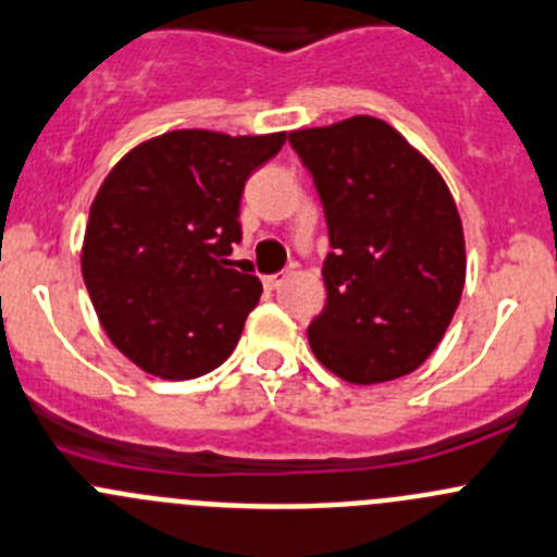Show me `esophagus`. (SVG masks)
<instances>
[{"instance_id": "34e87169", "label": "esophagus", "mask_w": 557, "mask_h": 557, "mask_svg": "<svg viewBox=\"0 0 557 557\" xmlns=\"http://www.w3.org/2000/svg\"><path fill=\"white\" fill-rule=\"evenodd\" d=\"M288 280V272H280V274H269V277H263V285H267L269 290H277L280 285Z\"/></svg>"}]
</instances>
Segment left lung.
I'll return each mask as SVG.
<instances>
[{
  "mask_svg": "<svg viewBox=\"0 0 557 557\" xmlns=\"http://www.w3.org/2000/svg\"><path fill=\"white\" fill-rule=\"evenodd\" d=\"M332 252L312 354L350 383L408 375L444 337L466 283V239L438 171L375 116L296 129Z\"/></svg>",
  "mask_w": 557,
  "mask_h": 557,
  "instance_id": "8db88e82",
  "label": "left lung"
}]
</instances>
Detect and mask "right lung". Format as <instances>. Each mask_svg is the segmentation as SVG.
Segmentation results:
<instances>
[{"label": "right lung", "instance_id": "1", "mask_svg": "<svg viewBox=\"0 0 557 557\" xmlns=\"http://www.w3.org/2000/svg\"><path fill=\"white\" fill-rule=\"evenodd\" d=\"M285 133L174 129L124 154L97 190L81 272L111 343L169 381L231 356L261 280L228 261L242 242L239 201Z\"/></svg>", "mask_w": 557, "mask_h": 557}]
</instances>
